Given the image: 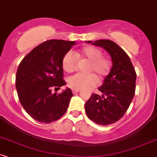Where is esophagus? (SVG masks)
I'll list each match as a JSON object with an SVG mask.
<instances>
[{"instance_id": "1", "label": "esophagus", "mask_w": 157, "mask_h": 157, "mask_svg": "<svg viewBox=\"0 0 157 157\" xmlns=\"http://www.w3.org/2000/svg\"><path fill=\"white\" fill-rule=\"evenodd\" d=\"M79 91H80L79 90H72V93L73 94H76V93H78Z\"/></svg>"}]
</instances>
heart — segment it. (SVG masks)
<instances>
[{"instance_id":"heart-1","label":"heart","mask_w":157,"mask_h":157,"mask_svg":"<svg viewBox=\"0 0 157 157\" xmlns=\"http://www.w3.org/2000/svg\"><path fill=\"white\" fill-rule=\"evenodd\" d=\"M86 60L88 61L86 72L87 74L77 73L70 77L68 85L73 90H82L95 86L98 82H101L109 75L112 67L110 59L102 56V51L95 45H87L75 52L74 55L67 52L62 59V67L65 72L70 73L77 67L78 60Z\"/></svg>"}]
</instances>
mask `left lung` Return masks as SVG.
<instances>
[{
  "label": "left lung",
  "instance_id": "8db88e82",
  "mask_svg": "<svg viewBox=\"0 0 157 157\" xmlns=\"http://www.w3.org/2000/svg\"><path fill=\"white\" fill-rule=\"evenodd\" d=\"M87 43L100 46L110 54L112 67L98 90L85 103L87 117L96 124H114L124 115L136 92V72L127 54L114 42L108 40Z\"/></svg>",
  "mask_w": 157,
  "mask_h": 157
}]
</instances>
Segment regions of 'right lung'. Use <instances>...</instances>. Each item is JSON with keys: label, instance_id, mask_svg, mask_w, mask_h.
<instances>
[{"label": "right lung", "instance_id": "1", "mask_svg": "<svg viewBox=\"0 0 157 157\" xmlns=\"http://www.w3.org/2000/svg\"><path fill=\"white\" fill-rule=\"evenodd\" d=\"M75 41L50 40L35 47L20 63L16 87L21 105L32 118L45 124L60 119L67 110L70 88L53 93L66 85L62 59Z\"/></svg>", "mask_w": 157, "mask_h": 157}]
</instances>
